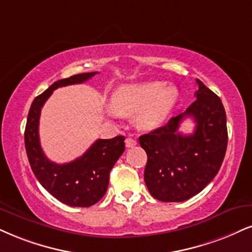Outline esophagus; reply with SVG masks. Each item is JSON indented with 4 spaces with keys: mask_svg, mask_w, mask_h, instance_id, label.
Returning a JSON list of instances; mask_svg holds the SVG:
<instances>
[{
    "mask_svg": "<svg viewBox=\"0 0 252 252\" xmlns=\"http://www.w3.org/2000/svg\"><path fill=\"white\" fill-rule=\"evenodd\" d=\"M125 142H126V147H128V148H133L136 146V140L133 138H127Z\"/></svg>",
    "mask_w": 252,
    "mask_h": 252,
    "instance_id": "1",
    "label": "esophagus"
}]
</instances>
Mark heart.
I'll use <instances>...</instances> for the list:
<instances>
[{"label": "heart", "mask_w": 252, "mask_h": 252, "mask_svg": "<svg viewBox=\"0 0 252 252\" xmlns=\"http://www.w3.org/2000/svg\"><path fill=\"white\" fill-rule=\"evenodd\" d=\"M178 98V90L174 86H166L163 82H147L121 86L114 92L113 105L126 116L138 113V125L153 129L166 121Z\"/></svg>", "instance_id": "obj_1"}]
</instances>
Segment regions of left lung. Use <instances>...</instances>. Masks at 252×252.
<instances>
[{"label": "left lung", "mask_w": 252, "mask_h": 252, "mask_svg": "<svg viewBox=\"0 0 252 252\" xmlns=\"http://www.w3.org/2000/svg\"><path fill=\"white\" fill-rule=\"evenodd\" d=\"M195 100L167 125L139 138L147 153L145 183L151 195L162 202L188 200L213 181L224 159L228 131L223 104L212 90L196 79ZM190 116L197 126L192 135L178 132L181 121Z\"/></svg>", "instance_id": "8db88e82"}]
</instances>
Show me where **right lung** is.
<instances>
[{
	"instance_id": "1",
	"label": "right lung",
	"mask_w": 252,
	"mask_h": 252,
	"mask_svg": "<svg viewBox=\"0 0 252 252\" xmlns=\"http://www.w3.org/2000/svg\"><path fill=\"white\" fill-rule=\"evenodd\" d=\"M97 73H79L55 82L33 99L27 119L24 144L31 169L52 196L71 207H91L101 200L107 190L111 169L125 151V136L98 139L78 159L58 164L49 160L40 147V111L54 90L82 84Z\"/></svg>"
}]
</instances>
